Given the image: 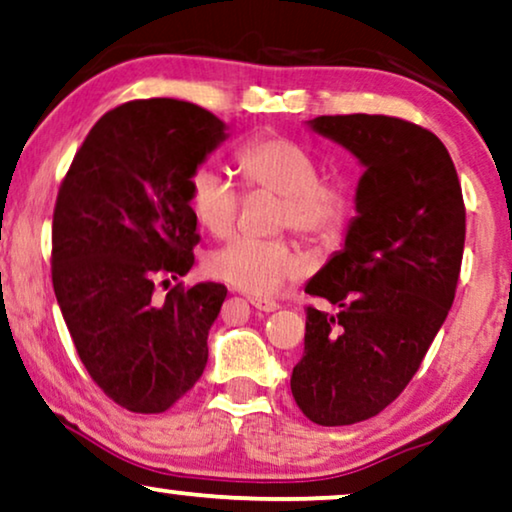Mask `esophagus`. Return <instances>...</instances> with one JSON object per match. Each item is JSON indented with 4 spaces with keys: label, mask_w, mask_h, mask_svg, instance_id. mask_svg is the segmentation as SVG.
<instances>
[{
    "label": "esophagus",
    "mask_w": 512,
    "mask_h": 512,
    "mask_svg": "<svg viewBox=\"0 0 512 512\" xmlns=\"http://www.w3.org/2000/svg\"><path fill=\"white\" fill-rule=\"evenodd\" d=\"M250 304L255 306L257 311H264V313H271L278 309V304L274 302V299H267V297H250Z\"/></svg>",
    "instance_id": "34e87169"
}]
</instances>
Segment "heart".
I'll return each mask as SVG.
<instances>
[{"mask_svg": "<svg viewBox=\"0 0 512 512\" xmlns=\"http://www.w3.org/2000/svg\"><path fill=\"white\" fill-rule=\"evenodd\" d=\"M236 166L250 187L283 196L281 227L318 243H332L344 234L353 210L351 192L342 182L320 180L318 159L299 142L262 135L238 149ZM189 208L203 229L227 236L236 224L241 194L220 170L201 166L189 177ZM304 269V257L292 243L252 236H236L208 257L210 276L250 295L276 292Z\"/></svg>", "mask_w": 512, "mask_h": 512, "instance_id": "1", "label": "heart"}]
</instances>
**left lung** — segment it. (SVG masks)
Returning <instances> with one entry per match:
<instances>
[{"label":"left lung","mask_w":512,"mask_h":512,"mask_svg":"<svg viewBox=\"0 0 512 512\" xmlns=\"http://www.w3.org/2000/svg\"><path fill=\"white\" fill-rule=\"evenodd\" d=\"M356 156L363 175L342 250L306 283L337 313L306 309L290 388L306 417L349 426L391 405L445 323L459 281L466 208L447 147L384 114L306 121Z\"/></svg>","instance_id":"obj_1"}]
</instances>
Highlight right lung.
Wrapping results in <instances>:
<instances>
[{
    "mask_svg": "<svg viewBox=\"0 0 512 512\" xmlns=\"http://www.w3.org/2000/svg\"><path fill=\"white\" fill-rule=\"evenodd\" d=\"M227 131L192 102H126L91 128L60 185L53 290L88 374L131 412H166L206 370L227 288H173L163 302L152 292L192 269L189 177Z\"/></svg>",
    "mask_w": 512,
    "mask_h": 512,
    "instance_id": "right-lung-1",
    "label": "right lung"
}]
</instances>
